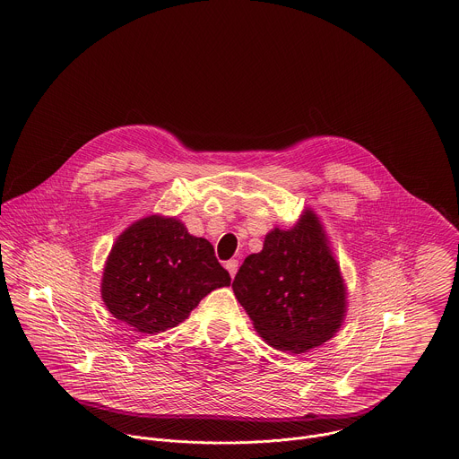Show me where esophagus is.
Wrapping results in <instances>:
<instances>
[{
	"label": "esophagus",
	"instance_id": "34e87169",
	"mask_svg": "<svg viewBox=\"0 0 459 459\" xmlns=\"http://www.w3.org/2000/svg\"><path fill=\"white\" fill-rule=\"evenodd\" d=\"M238 266H239L238 259H230V261H227V263H225V268L229 270L230 277H234V275H236V272H238Z\"/></svg>",
	"mask_w": 459,
	"mask_h": 459
}]
</instances>
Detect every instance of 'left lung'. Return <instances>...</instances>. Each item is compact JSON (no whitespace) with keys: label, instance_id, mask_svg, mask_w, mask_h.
I'll return each mask as SVG.
<instances>
[{"label":"left lung","instance_id":"left-lung-1","mask_svg":"<svg viewBox=\"0 0 459 459\" xmlns=\"http://www.w3.org/2000/svg\"><path fill=\"white\" fill-rule=\"evenodd\" d=\"M232 290L254 330L275 350L307 353L341 330L348 288L326 230L307 207L286 230L273 227L247 255Z\"/></svg>","mask_w":459,"mask_h":459}]
</instances>
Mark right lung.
<instances>
[{
	"instance_id": "right-lung-1",
	"label": "right lung",
	"mask_w": 459,
	"mask_h": 459,
	"mask_svg": "<svg viewBox=\"0 0 459 459\" xmlns=\"http://www.w3.org/2000/svg\"><path fill=\"white\" fill-rule=\"evenodd\" d=\"M229 284L205 238L189 234L177 216L149 214L113 243L100 295L115 319L155 335L178 326L207 293Z\"/></svg>"
}]
</instances>
